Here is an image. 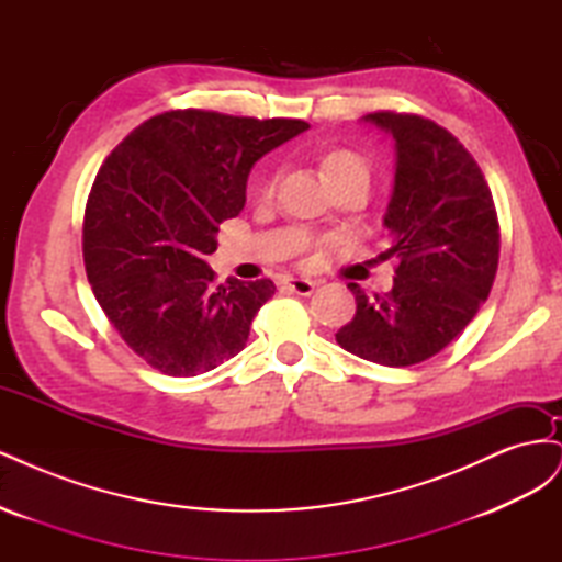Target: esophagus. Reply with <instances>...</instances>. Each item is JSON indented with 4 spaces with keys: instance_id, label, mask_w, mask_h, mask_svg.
I'll use <instances>...</instances> for the list:
<instances>
[{
    "instance_id": "1",
    "label": "esophagus",
    "mask_w": 562,
    "mask_h": 562,
    "mask_svg": "<svg viewBox=\"0 0 562 562\" xmlns=\"http://www.w3.org/2000/svg\"><path fill=\"white\" fill-rule=\"evenodd\" d=\"M283 285L288 288V291L295 293V295H312L314 288H316V281H310V279H297V277H288L283 281Z\"/></svg>"
}]
</instances>
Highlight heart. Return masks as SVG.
<instances>
[{
  "mask_svg": "<svg viewBox=\"0 0 562 562\" xmlns=\"http://www.w3.org/2000/svg\"><path fill=\"white\" fill-rule=\"evenodd\" d=\"M321 166H323V171H326V176L335 182V187L345 184L349 180H356V178L370 180L368 161L356 155V151H351V149H330V151H326V155H323V159H321ZM274 187H277V180H267L265 187H262V194L271 196V194H274Z\"/></svg>",
  "mask_w": 562,
  "mask_h": 562,
  "instance_id": "b5f03b06",
  "label": "heart"
}]
</instances>
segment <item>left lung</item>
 <instances>
[{
    "label": "left lung",
    "mask_w": 562,
    "mask_h": 562,
    "mask_svg": "<svg viewBox=\"0 0 562 562\" xmlns=\"http://www.w3.org/2000/svg\"><path fill=\"white\" fill-rule=\"evenodd\" d=\"M366 122L396 140V176L384 227L394 288L368 297L349 283L353 318L337 345L366 361L405 368L446 349L479 314L499 265V223L485 176L450 131L431 119L372 112Z\"/></svg>",
    "instance_id": "left-lung-1"
}]
</instances>
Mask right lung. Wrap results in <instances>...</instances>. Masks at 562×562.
Instances as JSON below:
<instances>
[{
  "label": "right lung",
  "instance_id": "add662e5",
  "mask_svg": "<svg viewBox=\"0 0 562 562\" xmlns=\"http://www.w3.org/2000/svg\"><path fill=\"white\" fill-rule=\"evenodd\" d=\"M302 119L171 110L119 143L83 211V267L124 342L171 378H194L239 353L274 295L269 279L215 285L206 258L246 203L255 161L307 131Z\"/></svg>",
  "mask_w": 562,
  "mask_h": 562
}]
</instances>
